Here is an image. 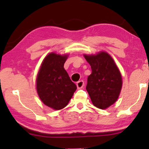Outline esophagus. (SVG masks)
Returning a JSON list of instances; mask_svg holds the SVG:
<instances>
[{
    "mask_svg": "<svg viewBox=\"0 0 149 149\" xmlns=\"http://www.w3.org/2000/svg\"><path fill=\"white\" fill-rule=\"evenodd\" d=\"M83 86H84V81H79L77 83V87L79 89H82Z\"/></svg>",
    "mask_w": 149,
    "mask_h": 149,
    "instance_id": "34e87169",
    "label": "esophagus"
}]
</instances>
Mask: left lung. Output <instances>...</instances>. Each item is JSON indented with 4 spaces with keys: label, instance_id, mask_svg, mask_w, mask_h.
<instances>
[{
    "label": "left lung",
    "instance_id": "obj_1",
    "mask_svg": "<svg viewBox=\"0 0 149 149\" xmlns=\"http://www.w3.org/2000/svg\"><path fill=\"white\" fill-rule=\"evenodd\" d=\"M84 57L91 68V74L87 77V92L95 107L106 109L119 97L122 87L121 73L107 52Z\"/></svg>",
    "mask_w": 149,
    "mask_h": 149
}]
</instances>
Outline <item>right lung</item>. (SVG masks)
<instances>
[{
	"label": "right lung",
	"mask_w": 149,
	"mask_h": 149,
	"mask_svg": "<svg viewBox=\"0 0 149 149\" xmlns=\"http://www.w3.org/2000/svg\"><path fill=\"white\" fill-rule=\"evenodd\" d=\"M68 55L51 53L42 61L36 78V90L41 101L54 110L66 107L77 89L64 68Z\"/></svg>",
	"instance_id": "obj_1"
}]
</instances>
